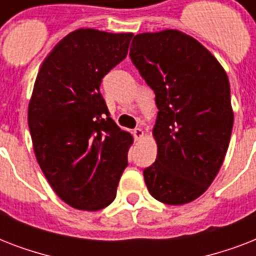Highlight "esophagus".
Returning <instances> with one entry per match:
<instances>
[{
  "label": "esophagus",
  "instance_id": "34e87169",
  "mask_svg": "<svg viewBox=\"0 0 256 256\" xmlns=\"http://www.w3.org/2000/svg\"><path fill=\"white\" fill-rule=\"evenodd\" d=\"M132 136H134V138H136V140H140V138H142V136H144V130H142V128H136V130H134V132H132Z\"/></svg>",
  "mask_w": 256,
  "mask_h": 256
}]
</instances>
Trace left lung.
I'll return each instance as SVG.
<instances>
[{"label":"left lung","mask_w":256,"mask_h":256,"mask_svg":"<svg viewBox=\"0 0 256 256\" xmlns=\"http://www.w3.org/2000/svg\"><path fill=\"white\" fill-rule=\"evenodd\" d=\"M130 58L156 92V162L144 170L152 198L186 204L218 174L230 144V82L218 60L179 30L136 34Z\"/></svg>","instance_id":"left-lung-1"}]
</instances>
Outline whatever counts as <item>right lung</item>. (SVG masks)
Wrapping results in <instances>:
<instances>
[{
    "mask_svg": "<svg viewBox=\"0 0 256 256\" xmlns=\"http://www.w3.org/2000/svg\"><path fill=\"white\" fill-rule=\"evenodd\" d=\"M132 33L78 29L42 62L28 110L37 162L69 206L85 211L116 199L132 144L110 118L102 78L128 56Z\"/></svg>",
    "mask_w": 256,
    "mask_h": 256,
    "instance_id": "obj_1",
    "label": "right lung"
}]
</instances>
